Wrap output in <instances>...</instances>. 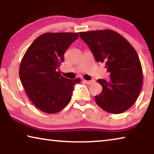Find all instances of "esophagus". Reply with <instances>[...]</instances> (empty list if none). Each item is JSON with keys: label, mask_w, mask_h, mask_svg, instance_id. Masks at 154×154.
Wrapping results in <instances>:
<instances>
[{"label": "esophagus", "mask_w": 154, "mask_h": 154, "mask_svg": "<svg viewBox=\"0 0 154 154\" xmlns=\"http://www.w3.org/2000/svg\"><path fill=\"white\" fill-rule=\"evenodd\" d=\"M83 82H85V83H87V84H92L94 82H95V81L92 79V80H90V81H88V80H83Z\"/></svg>", "instance_id": "esophagus-1"}]
</instances>
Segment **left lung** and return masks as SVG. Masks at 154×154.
Here are the masks:
<instances>
[{"mask_svg": "<svg viewBox=\"0 0 154 154\" xmlns=\"http://www.w3.org/2000/svg\"><path fill=\"white\" fill-rule=\"evenodd\" d=\"M96 62H105L110 80L98 79L102 85L95 101L106 112L118 114L133 105L143 84V70L137 51L123 36L106 29L79 32Z\"/></svg>", "mask_w": 154, "mask_h": 154, "instance_id": "left-lung-1", "label": "left lung"}]
</instances>
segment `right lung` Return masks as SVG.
<instances>
[{
    "label": "right lung",
    "instance_id": "1",
    "mask_svg": "<svg viewBox=\"0 0 154 154\" xmlns=\"http://www.w3.org/2000/svg\"><path fill=\"white\" fill-rule=\"evenodd\" d=\"M78 37V32L44 33L33 41L21 61L19 75L25 92L33 105L46 113L62 110L71 100L74 85L81 82L57 71L65 51Z\"/></svg>",
    "mask_w": 154,
    "mask_h": 154
}]
</instances>
